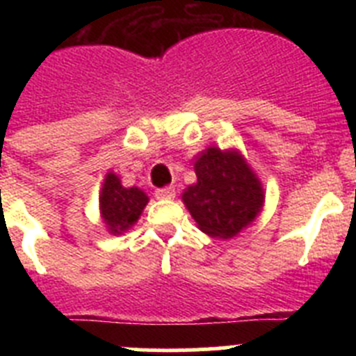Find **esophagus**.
Here are the masks:
<instances>
[{
  "label": "esophagus",
  "instance_id": "1",
  "mask_svg": "<svg viewBox=\"0 0 356 356\" xmlns=\"http://www.w3.org/2000/svg\"><path fill=\"white\" fill-rule=\"evenodd\" d=\"M155 196L159 200H172L176 196V191L175 187H163V188H156L155 191Z\"/></svg>",
  "mask_w": 356,
  "mask_h": 356
}]
</instances>
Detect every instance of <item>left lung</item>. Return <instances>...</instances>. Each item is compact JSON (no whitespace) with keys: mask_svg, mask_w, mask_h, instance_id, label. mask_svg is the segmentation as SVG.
Masks as SVG:
<instances>
[{"mask_svg":"<svg viewBox=\"0 0 356 356\" xmlns=\"http://www.w3.org/2000/svg\"><path fill=\"white\" fill-rule=\"evenodd\" d=\"M197 181L181 194L197 228L217 238H232L264 207V188L241 151L207 147L194 162Z\"/></svg>","mask_w":356,"mask_h":356,"instance_id":"1","label":"left lung"}]
</instances>
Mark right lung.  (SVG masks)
Segmentation results:
<instances>
[{"mask_svg": "<svg viewBox=\"0 0 356 356\" xmlns=\"http://www.w3.org/2000/svg\"><path fill=\"white\" fill-rule=\"evenodd\" d=\"M146 193L139 187H122L115 172H106L99 194V210L108 234L121 235L139 221L144 207L147 205Z\"/></svg>", "mask_w": 356, "mask_h": 356, "instance_id": "1", "label": "right lung"}]
</instances>
